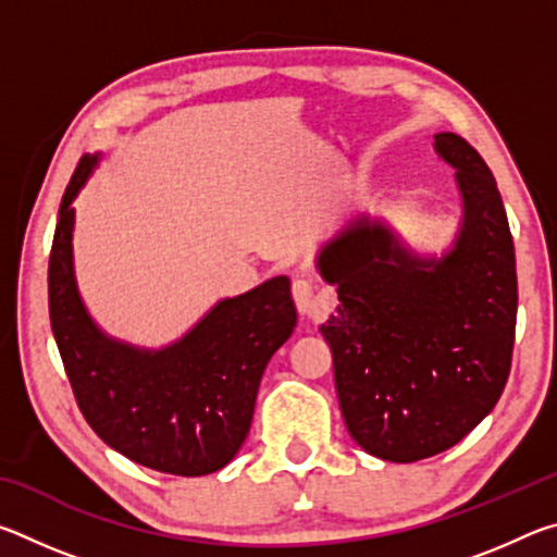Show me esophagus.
Here are the masks:
<instances>
[{"mask_svg": "<svg viewBox=\"0 0 557 557\" xmlns=\"http://www.w3.org/2000/svg\"><path fill=\"white\" fill-rule=\"evenodd\" d=\"M292 297H295L297 312L301 317L317 314V299H314V285L309 280H295L292 282Z\"/></svg>", "mask_w": 557, "mask_h": 557, "instance_id": "34e87169", "label": "esophagus"}]
</instances>
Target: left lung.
I'll return each instance as SVG.
<instances>
[{"label":"left lung","mask_w":557,"mask_h":557,"mask_svg":"<svg viewBox=\"0 0 557 557\" xmlns=\"http://www.w3.org/2000/svg\"><path fill=\"white\" fill-rule=\"evenodd\" d=\"M459 225L442 256L412 250L379 215H356L317 256L336 287L319 326L334 356L348 435L385 461H418L467 437L504 393L516 332V256L496 178L455 132Z\"/></svg>","instance_id":"left-lung-1"}]
</instances>
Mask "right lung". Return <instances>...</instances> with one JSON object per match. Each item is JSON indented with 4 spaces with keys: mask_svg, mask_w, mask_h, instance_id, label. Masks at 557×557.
Returning <instances> with one entry per match:
<instances>
[{
    "mask_svg": "<svg viewBox=\"0 0 557 557\" xmlns=\"http://www.w3.org/2000/svg\"><path fill=\"white\" fill-rule=\"evenodd\" d=\"M100 162L86 154L65 188L49 260V314L78 408L96 435L137 465L203 476L238 455L260 379L297 326L289 277L219 299L162 348L102 332L81 297L73 262V201Z\"/></svg>",
    "mask_w": 557,
    "mask_h": 557,
    "instance_id": "obj_1",
    "label": "right lung"
}]
</instances>
